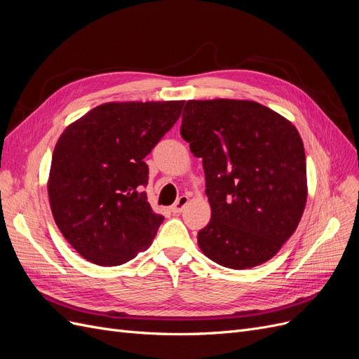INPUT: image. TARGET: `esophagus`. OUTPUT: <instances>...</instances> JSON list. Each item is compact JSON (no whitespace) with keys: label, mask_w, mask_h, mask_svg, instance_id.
I'll return each mask as SVG.
<instances>
[{"label":"esophagus","mask_w":359,"mask_h":359,"mask_svg":"<svg viewBox=\"0 0 359 359\" xmlns=\"http://www.w3.org/2000/svg\"><path fill=\"white\" fill-rule=\"evenodd\" d=\"M187 203H189V196H180L177 199V202L170 206V210H172V212L180 214V212H182L184 208H186Z\"/></svg>","instance_id":"esophagus-1"}]
</instances>
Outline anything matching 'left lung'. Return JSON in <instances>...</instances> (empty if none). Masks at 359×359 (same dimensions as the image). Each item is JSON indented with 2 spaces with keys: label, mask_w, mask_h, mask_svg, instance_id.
<instances>
[{
  "label": "left lung",
  "mask_w": 359,
  "mask_h": 359,
  "mask_svg": "<svg viewBox=\"0 0 359 359\" xmlns=\"http://www.w3.org/2000/svg\"><path fill=\"white\" fill-rule=\"evenodd\" d=\"M181 136L202 158L211 220L202 253L247 269L274 257L297 231L307 202L306 153L297 127L250 100H189Z\"/></svg>",
  "instance_id": "left-lung-1"
}]
</instances>
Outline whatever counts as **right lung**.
I'll use <instances>...</instances> for the list:
<instances>
[{
    "mask_svg": "<svg viewBox=\"0 0 359 359\" xmlns=\"http://www.w3.org/2000/svg\"><path fill=\"white\" fill-rule=\"evenodd\" d=\"M184 103H104L60 136L48 180L50 210L88 262L123 265L153 243L165 217L148 203L144 158L178 121Z\"/></svg>",
    "mask_w": 359,
    "mask_h": 359,
    "instance_id": "right-lung-1",
    "label": "right lung"
}]
</instances>
